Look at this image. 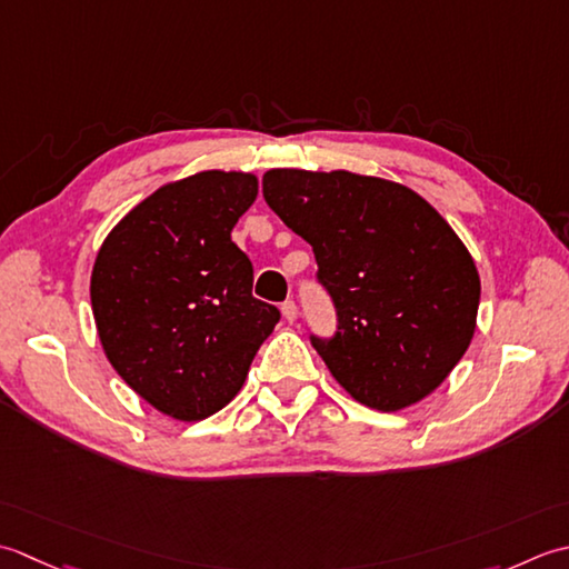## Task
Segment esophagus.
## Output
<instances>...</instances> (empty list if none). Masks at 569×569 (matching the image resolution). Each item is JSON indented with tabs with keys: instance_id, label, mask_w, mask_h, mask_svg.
I'll list each match as a JSON object with an SVG mask.
<instances>
[{
	"instance_id": "esophagus-1",
	"label": "esophagus",
	"mask_w": 569,
	"mask_h": 569,
	"mask_svg": "<svg viewBox=\"0 0 569 569\" xmlns=\"http://www.w3.org/2000/svg\"><path fill=\"white\" fill-rule=\"evenodd\" d=\"M297 315H299V311H297L295 301H292V299L284 301V305H282V317H284L289 323H295V321H297Z\"/></svg>"
}]
</instances>
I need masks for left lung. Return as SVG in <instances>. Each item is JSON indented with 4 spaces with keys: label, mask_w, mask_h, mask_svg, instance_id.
Returning <instances> with one entry per match:
<instances>
[{
    "label": "left lung",
    "mask_w": 569,
    "mask_h": 569,
    "mask_svg": "<svg viewBox=\"0 0 569 569\" xmlns=\"http://www.w3.org/2000/svg\"><path fill=\"white\" fill-rule=\"evenodd\" d=\"M262 196L305 238L339 315L315 339L333 380L380 412L430 396L477 331V262L447 220L398 181L353 171L270 169Z\"/></svg>",
    "instance_id": "8db88e82"
}]
</instances>
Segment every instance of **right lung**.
I'll return each instance as SVG.
<instances>
[{"label": "right lung", "mask_w": 569, "mask_h": 569, "mask_svg": "<svg viewBox=\"0 0 569 569\" xmlns=\"http://www.w3.org/2000/svg\"><path fill=\"white\" fill-rule=\"evenodd\" d=\"M258 177L208 169L139 201L102 240L90 305L110 366L179 422L233 400L280 311L252 297V264L230 230Z\"/></svg>", "instance_id": "add662e5"}]
</instances>
